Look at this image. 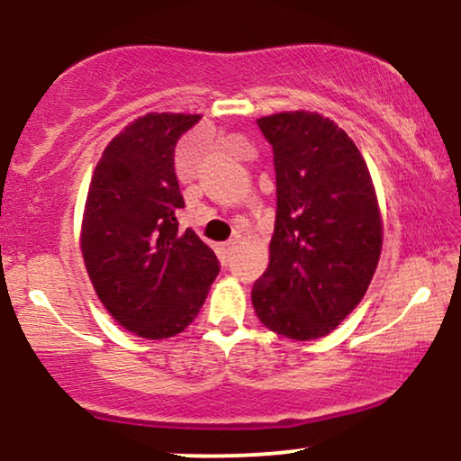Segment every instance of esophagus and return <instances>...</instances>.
I'll use <instances>...</instances> for the list:
<instances>
[{"mask_svg":"<svg viewBox=\"0 0 461 461\" xmlns=\"http://www.w3.org/2000/svg\"><path fill=\"white\" fill-rule=\"evenodd\" d=\"M234 247H236V242L234 240H230V242H223V245L219 247V253L223 258H230L231 256V251H234Z\"/></svg>","mask_w":461,"mask_h":461,"instance_id":"34e87169","label":"esophagus"}]
</instances>
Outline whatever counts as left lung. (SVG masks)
Segmentation results:
<instances>
[{
  "label": "left lung",
  "instance_id": "left-lung-1",
  "mask_svg": "<svg viewBox=\"0 0 461 461\" xmlns=\"http://www.w3.org/2000/svg\"><path fill=\"white\" fill-rule=\"evenodd\" d=\"M258 128L273 147L277 214L253 310L279 336L314 340L366 294L384 240L377 194L356 142L331 119L294 110Z\"/></svg>",
  "mask_w": 461,
  "mask_h": 461
}]
</instances>
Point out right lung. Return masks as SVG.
Masks as SVG:
<instances>
[{"label":"right lung","instance_id":"add662e5","mask_svg":"<svg viewBox=\"0 0 461 461\" xmlns=\"http://www.w3.org/2000/svg\"><path fill=\"white\" fill-rule=\"evenodd\" d=\"M199 114L149 113L108 142L88 186L84 264L95 293L121 327L149 340L197 319L219 260L193 230L182 231L176 145Z\"/></svg>","mask_w":461,"mask_h":461}]
</instances>
